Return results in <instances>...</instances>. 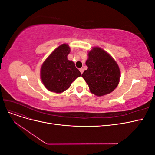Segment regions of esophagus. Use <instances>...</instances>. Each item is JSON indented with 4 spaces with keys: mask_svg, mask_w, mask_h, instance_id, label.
Listing matches in <instances>:
<instances>
[{
    "mask_svg": "<svg viewBox=\"0 0 155 155\" xmlns=\"http://www.w3.org/2000/svg\"><path fill=\"white\" fill-rule=\"evenodd\" d=\"M79 71H80V72L81 73V74H83V71H84V69L83 68H79Z\"/></svg>",
    "mask_w": 155,
    "mask_h": 155,
    "instance_id": "esophagus-1",
    "label": "esophagus"
}]
</instances>
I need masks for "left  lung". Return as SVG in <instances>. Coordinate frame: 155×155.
<instances>
[{
  "instance_id": "8db88e82",
  "label": "left lung",
  "mask_w": 155,
  "mask_h": 155,
  "mask_svg": "<svg viewBox=\"0 0 155 155\" xmlns=\"http://www.w3.org/2000/svg\"><path fill=\"white\" fill-rule=\"evenodd\" d=\"M86 65L88 69L81 77L94 94L98 96L108 94L118 86L120 78L118 65L103 49L96 47L89 51Z\"/></svg>"
}]
</instances>
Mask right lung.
<instances>
[{
  "instance_id": "add662e5",
  "label": "right lung",
  "mask_w": 155,
  "mask_h": 155,
  "mask_svg": "<svg viewBox=\"0 0 155 155\" xmlns=\"http://www.w3.org/2000/svg\"><path fill=\"white\" fill-rule=\"evenodd\" d=\"M70 51L68 45L63 44L48 56L42 65V81L50 91L63 92L67 90L75 79L81 76L74 63L67 59Z\"/></svg>"
}]
</instances>
